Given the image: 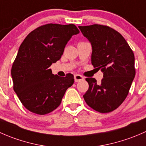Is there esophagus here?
Listing matches in <instances>:
<instances>
[{
	"mask_svg": "<svg viewBox=\"0 0 146 146\" xmlns=\"http://www.w3.org/2000/svg\"><path fill=\"white\" fill-rule=\"evenodd\" d=\"M74 80H75V82H78L81 81V80H83L84 78L82 77V76H80V75L77 74V75H75L74 76Z\"/></svg>",
	"mask_w": 146,
	"mask_h": 146,
	"instance_id": "1",
	"label": "esophagus"
}]
</instances>
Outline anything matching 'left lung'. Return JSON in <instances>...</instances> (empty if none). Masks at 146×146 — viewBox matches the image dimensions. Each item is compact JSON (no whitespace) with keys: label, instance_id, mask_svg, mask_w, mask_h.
Here are the masks:
<instances>
[{"label":"left lung","instance_id":"8db88e82","mask_svg":"<svg viewBox=\"0 0 146 146\" xmlns=\"http://www.w3.org/2000/svg\"><path fill=\"white\" fill-rule=\"evenodd\" d=\"M78 27L92 46V64L103 73L100 84L92 78L85 79L89 88L84 100L99 112L114 111L126 99L136 75L133 51L112 28L100 25Z\"/></svg>","mask_w":146,"mask_h":146}]
</instances>
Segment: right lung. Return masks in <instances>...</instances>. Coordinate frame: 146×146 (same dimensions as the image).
<instances>
[{"instance_id":"add662e5","label":"right lung","mask_w":146,"mask_h":146,"mask_svg":"<svg viewBox=\"0 0 146 146\" xmlns=\"http://www.w3.org/2000/svg\"><path fill=\"white\" fill-rule=\"evenodd\" d=\"M79 32L73 24H47L31 32L21 44L11 76L14 91L29 111L43 115L60 105L74 77L71 73L55 76L50 66L61 58L68 42Z\"/></svg>"}]
</instances>
